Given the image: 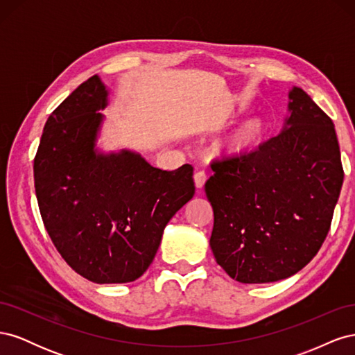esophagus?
<instances>
[{
    "instance_id": "obj_1",
    "label": "esophagus",
    "mask_w": 355,
    "mask_h": 355,
    "mask_svg": "<svg viewBox=\"0 0 355 355\" xmlns=\"http://www.w3.org/2000/svg\"><path fill=\"white\" fill-rule=\"evenodd\" d=\"M206 180H207V175H206V171H204V170H198L197 173L194 175V182H196V187L198 189H201L204 187Z\"/></svg>"
}]
</instances>
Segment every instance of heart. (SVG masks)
Wrapping results in <instances>:
<instances>
[{"label": "heart", "instance_id": "b5f03b06", "mask_svg": "<svg viewBox=\"0 0 355 355\" xmlns=\"http://www.w3.org/2000/svg\"><path fill=\"white\" fill-rule=\"evenodd\" d=\"M266 121L262 115H254L243 123L227 142V151L231 155H247L253 153L263 141Z\"/></svg>", "mask_w": 355, "mask_h": 355}]
</instances>
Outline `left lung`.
Listing matches in <instances>:
<instances>
[{
    "instance_id": "8db88e82",
    "label": "left lung",
    "mask_w": 355,
    "mask_h": 355,
    "mask_svg": "<svg viewBox=\"0 0 355 355\" xmlns=\"http://www.w3.org/2000/svg\"><path fill=\"white\" fill-rule=\"evenodd\" d=\"M283 132L247 155L214 159L204 185L214 214L210 247L234 280L296 274L324 243L343 182L330 116L299 87Z\"/></svg>"
}]
</instances>
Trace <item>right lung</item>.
<instances>
[{
  "mask_svg": "<svg viewBox=\"0 0 355 355\" xmlns=\"http://www.w3.org/2000/svg\"><path fill=\"white\" fill-rule=\"evenodd\" d=\"M106 96L98 75L75 89L49 116L34 159L53 244L75 272L98 284L141 277L167 222L196 192L191 164L166 171L135 153L94 151Z\"/></svg>",
  "mask_w": 355,
  "mask_h": 355,
  "instance_id": "right-lung-1",
  "label": "right lung"
}]
</instances>
